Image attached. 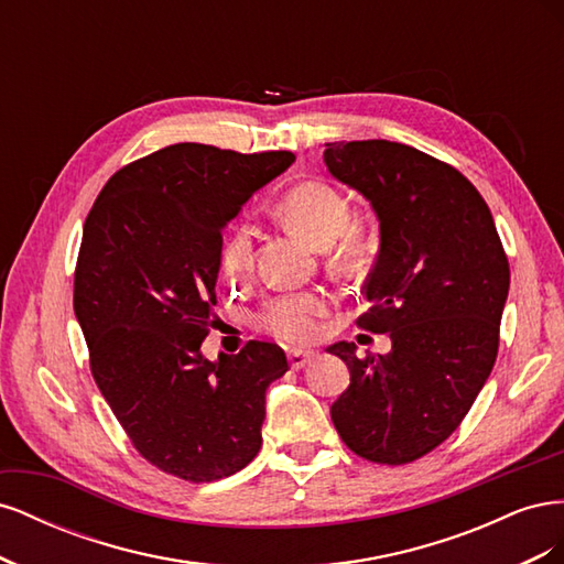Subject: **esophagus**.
Masks as SVG:
<instances>
[{"mask_svg": "<svg viewBox=\"0 0 564 564\" xmlns=\"http://www.w3.org/2000/svg\"><path fill=\"white\" fill-rule=\"evenodd\" d=\"M313 352H299V350H292L286 355V360H289V365H292V369H303L305 365H308L311 360H313Z\"/></svg>", "mask_w": 564, "mask_h": 564, "instance_id": "1", "label": "esophagus"}]
</instances>
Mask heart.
I'll list each match as a JSON object with an SVG mask.
<instances>
[{
  "mask_svg": "<svg viewBox=\"0 0 564 564\" xmlns=\"http://www.w3.org/2000/svg\"><path fill=\"white\" fill-rule=\"evenodd\" d=\"M280 224L313 249H329L332 265H344L360 249V228L352 224L350 199L322 181H303L275 202ZM218 272L228 284H245L253 272V235L235 224L220 240ZM329 301L315 292L282 294L265 301L256 324L284 346H308L317 338Z\"/></svg>",
  "mask_w": 564,
  "mask_h": 564,
  "instance_id": "b5f03b06",
  "label": "heart"
}]
</instances>
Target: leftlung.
Here are the masks:
<instances>
[{
	"mask_svg": "<svg viewBox=\"0 0 564 564\" xmlns=\"http://www.w3.org/2000/svg\"><path fill=\"white\" fill-rule=\"evenodd\" d=\"M324 162L381 220L357 327L392 340L379 357L346 340L327 348L350 371L332 421L357 456L404 466L458 429L489 379L508 256L487 202L452 164L392 141L327 143Z\"/></svg>",
	"mask_w": 564,
	"mask_h": 564,
	"instance_id": "left-lung-1",
	"label": "left lung"
}]
</instances>
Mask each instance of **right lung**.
<instances>
[{"label":"right lung","instance_id":"obj_1","mask_svg":"<svg viewBox=\"0 0 564 564\" xmlns=\"http://www.w3.org/2000/svg\"><path fill=\"white\" fill-rule=\"evenodd\" d=\"M294 160L169 145L115 172L84 220L73 303L94 381L135 452L181 480H220L261 449L284 350L247 340L209 362L199 348L216 324L224 226Z\"/></svg>","mask_w":564,"mask_h":564}]
</instances>
